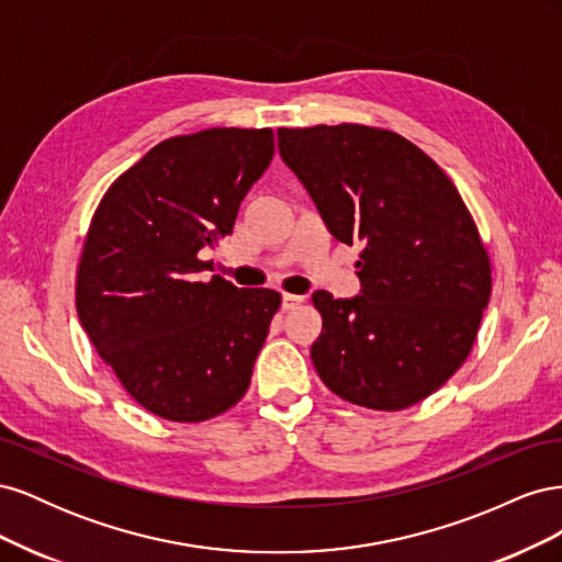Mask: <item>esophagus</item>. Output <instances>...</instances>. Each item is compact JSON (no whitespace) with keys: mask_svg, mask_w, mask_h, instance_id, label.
<instances>
[{"mask_svg":"<svg viewBox=\"0 0 562 562\" xmlns=\"http://www.w3.org/2000/svg\"><path fill=\"white\" fill-rule=\"evenodd\" d=\"M304 302V297L302 295H293V293H285L283 295V310L285 312H291V310H295V307H300V304Z\"/></svg>","mask_w":562,"mask_h":562,"instance_id":"34e87169","label":"esophagus"}]
</instances>
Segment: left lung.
<instances>
[{
	"label": "left lung",
	"mask_w": 562,
	"mask_h": 562,
	"mask_svg": "<svg viewBox=\"0 0 562 562\" xmlns=\"http://www.w3.org/2000/svg\"><path fill=\"white\" fill-rule=\"evenodd\" d=\"M279 151L337 241L363 244L361 295H312V361L333 394L403 411L467 361L492 291L487 250L452 180L403 135L361 124L279 128Z\"/></svg>",
	"instance_id": "obj_1"
}]
</instances>
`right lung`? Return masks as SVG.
<instances>
[{
    "label": "right lung",
    "instance_id": "1",
    "mask_svg": "<svg viewBox=\"0 0 562 562\" xmlns=\"http://www.w3.org/2000/svg\"><path fill=\"white\" fill-rule=\"evenodd\" d=\"M274 157L271 128H206L151 147L98 203L77 314L128 396L171 422L223 415L248 391L281 295L199 281Z\"/></svg>",
    "mask_w": 562,
    "mask_h": 562
}]
</instances>
